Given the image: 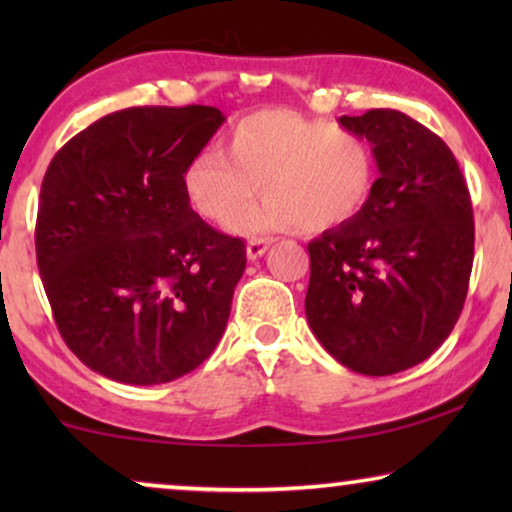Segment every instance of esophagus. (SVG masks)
I'll use <instances>...</instances> for the list:
<instances>
[{
    "instance_id": "obj_1",
    "label": "esophagus",
    "mask_w": 512,
    "mask_h": 512,
    "mask_svg": "<svg viewBox=\"0 0 512 512\" xmlns=\"http://www.w3.org/2000/svg\"><path fill=\"white\" fill-rule=\"evenodd\" d=\"M270 244H272V237H251L247 242V256L251 261H256V258H261L265 251L270 249Z\"/></svg>"
}]
</instances>
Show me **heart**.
I'll use <instances>...</instances> for the list:
<instances>
[{
	"label": "heart",
	"instance_id": "heart-1",
	"mask_svg": "<svg viewBox=\"0 0 512 512\" xmlns=\"http://www.w3.org/2000/svg\"><path fill=\"white\" fill-rule=\"evenodd\" d=\"M228 155L202 149L188 160L181 186L193 212L228 223L257 194L269 198L230 222L240 235L289 230L310 233L352 221L370 198L375 158L356 132L291 109H261L242 116L226 137Z\"/></svg>",
	"mask_w": 512,
	"mask_h": 512
}]
</instances>
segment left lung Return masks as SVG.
Listing matches in <instances>:
<instances>
[{"label":"left lung","instance_id":"8db88e82","mask_svg":"<svg viewBox=\"0 0 512 512\" xmlns=\"http://www.w3.org/2000/svg\"><path fill=\"white\" fill-rule=\"evenodd\" d=\"M340 125L373 144L380 177L352 221L307 244L305 314L342 366L394 375L429 359L464 310L471 195L443 139L401 111L370 109Z\"/></svg>","mask_w":512,"mask_h":512}]
</instances>
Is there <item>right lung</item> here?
<instances>
[{"mask_svg": "<svg viewBox=\"0 0 512 512\" xmlns=\"http://www.w3.org/2000/svg\"><path fill=\"white\" fill-rule=\"evenodd\" d=\"M223 121L202 104L121 109L48 165L34 230L39 275L62 340L109 380H177L226 331L247 247L202 221L181 186Z\"/></svg>", "mask_w": 512, "mask_h": 512, "instance_id": "obj_1", "label": "right lung"}]
</instances>
